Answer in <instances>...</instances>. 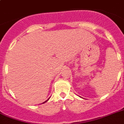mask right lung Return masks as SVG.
<instances>
[{
  "label": "right lung",
  "instance_id": "right-lung-1",
  "mask_svg": "<svg viewBox=\"0 0 124 124\" xmlns=\"http://www.w3.org/2000/svg\"><path fill=\"white\" fill-rule=\"evenodd\" d=\"M49 100V98H48V99H47V100H46V101H44V102H43V103H46V101H47V100Z\"/></svg>",
  "mask_w": 124,
  "mask_h": 124
}]
</instances>
